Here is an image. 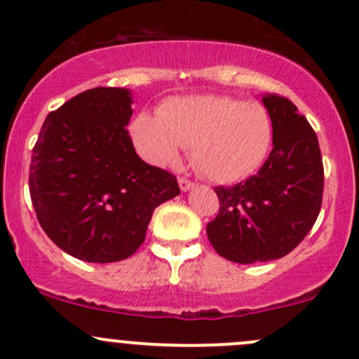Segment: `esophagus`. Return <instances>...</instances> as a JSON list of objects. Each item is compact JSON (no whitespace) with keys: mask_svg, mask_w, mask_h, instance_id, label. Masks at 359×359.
Instances as JSON below:
<instances>
[{"mask_svg":"<svg viewBox=\"0 0 359 359\" xmlns=\"http://www.w3.org/2000/svg\"><path fill=\"white\" fill-rule=\"evenodd\" d=\"M179 186H180V191L187 192L189 189H192V187H194V182H191V180L184 179V177H179Z\"/></svg>","mask_w":359,"mask_h":359,"instance_id":"34e87169","label":"esophagus"}]
</instances>
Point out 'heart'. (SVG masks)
<instances>
[{"instance_id": "b5f03b06", "label": "heart", "mask_w": 359, "mask_h": 359, "mask_svg": "<svg viewBox=\"0 0 359 359\" xmlns=\"http://www.w3.org/2000/svg\"><path fill=\"white\" fill-rule=\"evenodd\" d=\"M134 148L156 167L175 163L189 146L194 167L218 184L248 179L269 156L273 123L262 103L230 96L167 100L156 116L139 113L130 122Z\"/></svg>"}]
</instances>
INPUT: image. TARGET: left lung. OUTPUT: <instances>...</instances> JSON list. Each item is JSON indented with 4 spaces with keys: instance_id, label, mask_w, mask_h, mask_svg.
Returning a JSON list of instances; mask_svg holds the SVG:
<instances>
[{
    "instance_id": "obj_1",
    "label": "left lung",
    "mask_w": 359,
    "mask_h": 359,
    "mask_svg": "<svg viewBox=\"0 0 359 359\" xmlns=\"http://www.w3.org/2000/svg\"><path fill=\"white\" fill-rule=\"evenodd\" d=\"M262 101L273 123V149L246 182L215 189L220 211L206 225L215 251L243 265L289 255L322 208L323 163L315 130L287 97L263 94Z\"/></svg>"
}]
</instances>
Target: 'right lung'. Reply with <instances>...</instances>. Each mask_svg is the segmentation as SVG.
<instances>
[{"label":"right lung","mask_w":359,"mask_h":359,"mask_svg":"<svg viewBox=\"0 0 359 359\" xmlns=\"http://www.w3.org/2000/svg\"><path fill=\"white\" fill-rule=\"evenodd\" d=\"M132 93L94 88L51 111L32 149L29 191L48 237L89 263L126 259L153 211L180 194L175 175L142 161L126 127Z\"/></svg>","instance_id":"obj_1"}]
</instances>
